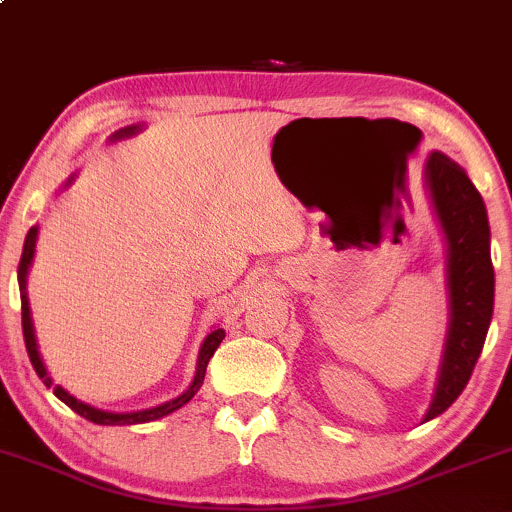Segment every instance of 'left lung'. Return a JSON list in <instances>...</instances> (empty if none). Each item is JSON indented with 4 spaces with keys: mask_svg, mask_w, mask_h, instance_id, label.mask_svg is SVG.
I'll use <instances>...</instances> for the list:
<instances>
[{
    "mask_svg": "<svg viewBox=\"0 0 512 512\" xmlns=\"http://www.w3.org/2000/svg\"><path fill=\"white\" fill-rule=\"evenodd\" d=\"M426 190L448 240L450 327L440 363L436 395L424 421L436 419L462 395L472 378L493 315L491 231L484 199L460 163L433 151L428 156Z\"/></svg>",
    "mask_w": 512,
    "mask_h": 512,
    "instance_id": "obj_1",
    "label": "left lung"
}]
</instances>
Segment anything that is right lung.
<instances>
[{
    "label": "right lung",
    "instance_id": "add662e5",
    "mask_svg": "<svg viewBox=\"0 0 512 512\" xmlns=\"http://www.w3.org/2000/svg\"><path fill=\"white\" fill-rule=\"evenodd\" d=\"M137 132H142V125H132V127H122L117 129V132L110 137V142H117V139H127V137H134ZM74 178L67 180V185L72 182ZM35 240H38V226H33L31 231H28L26 236V243H23V252H21V262H19V289H21V325H23V339H26V351H28V358H31L35 373H38V378L43 380L45 387H50L52 392H55L57 399H62L64 404H67L69 409H74L76 414L84 416V419L93 421V424H101V426H132V424H146V421H156V419H163V416L173 414L175 409L185 407L187 402H190L192 397H195V392L202 387L204 383V373H207V363L209 358L214 356V351L219 349V344L223 342V337H226V332L221 330H214L209 334L207 339H204L202 349H199V358H197V375L195 380H192V385L187 387L185 392H182L180 397L170 399L166 404H158V407H151V409H142V411H127V414H115V411H103V409H96L91 407V404L81 402V399H76L74 395H69L67 390H64L62 385H55V380L50 378L48 368H45L43 358H40V351H38V342H35V330H33V317H31V305H28V293H26V276H28V267H31L33 262V255H35Z\"/></svg>",
    "mask_w": 512,
    "mask_h": 512
}]
</instances>
